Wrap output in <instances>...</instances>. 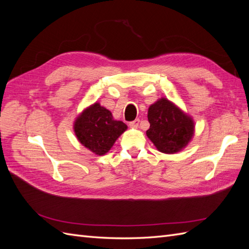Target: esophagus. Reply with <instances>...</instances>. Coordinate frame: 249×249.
Masks as SVG:
<instances>
[{"label":"esophagus","instance_id":"34e87169","mask_svg":"<svg viewBox=\"0 0 249 249\" xmlns=\"http://www.w3.org/2000/svg\"><path fill=\"white\" fill-rule=\"evenodd\" d=\"M139 123H140L139 119H135L134 122H131V123H130V126H131V127H134V129H137V127L139 126Z\"/></svg>","mask_w":249,"mask_h":249}]
</instances>
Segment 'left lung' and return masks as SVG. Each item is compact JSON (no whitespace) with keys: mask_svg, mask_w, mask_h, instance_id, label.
<instances>
[{"mask_svg":"<svg viewBox=\"0 0 249 249\" xmlns=\"http://www.w3.org/2000/svg\"><path fill=\"white\" fill-rule=\"evenodd\" d=\"M147 118L150 126L146 136L161 153L177 154L189 144L194 136L193 118L166 97L150 105Z\"/></svg>","mask_w":249,"mask_h":249,"instance_id":"obj_1","label":"left lung"}]
</instances>
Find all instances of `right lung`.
<instances>
[{
  "mask_svg": "<svg viewBox=\"0 0 249 249\" xmlns=\"http://www.w3.org/2000/svg\"><path fill=\"white\" fill-rule=\"evenodd\" d=\"M127 126L113 118L111 111L94 103L74 119L73 131L83 146L97 156L107 154Z\"/></svg>",
  "mask_w": 249,
  "mask_h": 249,
  "instance_id": "obj_1",
  "label": "right lung"
}]
</instances>
